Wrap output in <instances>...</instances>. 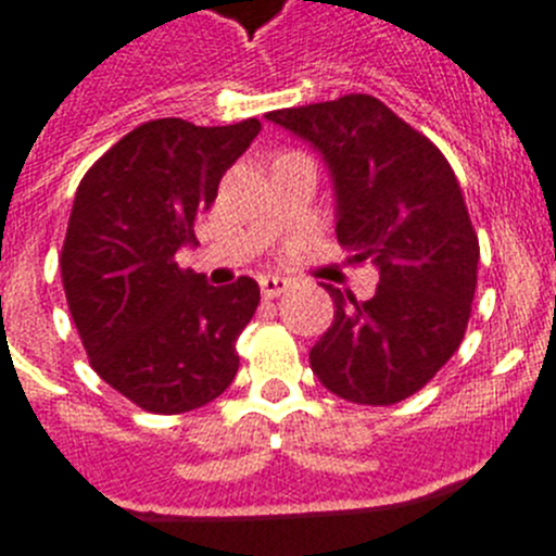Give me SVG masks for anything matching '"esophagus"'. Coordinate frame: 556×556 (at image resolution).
Wrapping results in <instances>:
<instances>
[{"instance_id":"obj_1","label":"esophagus","mask_w":556,"mask_h":556,"mask_svg":"<svg viewBox=\"0 0 556 556\" xmlns=\"http://www.w3.org/2000/svg\"><path fill=\"white\" fill-rule=\"evenodd\" d=\"M258 287H262L264 298H278V294L287 292L292 283H289V278H283V275H262V278H258Z\"/></svg>"}]
</instances>
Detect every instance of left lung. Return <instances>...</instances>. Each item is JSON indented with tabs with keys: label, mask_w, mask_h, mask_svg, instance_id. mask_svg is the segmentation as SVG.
<instances>
[{
	"label": "left lung",
	"mask_w": 556,
	"mask_h": 556,
	"mask_svg": "<svg viewBox=\"0 0 556 556\" xmlns=\"http://www.w3.org/2000/svg\"><path fill=\"white\" fill-rule=\"evenodd\" d=\"M267 119L320 152L333 184L337 239L370 258V301L323 283L333 323L308 362L333 395L392 406L415 395L459 348L479 269V239L445 155L370 94L283 108Z\"/></svg>",
	"instance_id": "left-lung-1"
}]
</instances>
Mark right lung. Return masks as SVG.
Instances as JSON below:
<instances>
[{
    "instance_id": "1",
    "label": "right lung",
    "mask_w": 556,
    "mask_h": 556,
    "mask_svg": "<svg viewBox=\"0 0 556 556\" xmlns=\"http://www.w3.org/2000/svg\"><path fill=\"white\" fill-rule=\"evenodd\" d=\"M258 130V119L147 122L77 186L61 253L68 312L97 376L141 409H200L239 370L236 339L262 301L258 283L242 275L211 287L175 255L198 244L194 223Z\"/></svg>"
}]
</instances>
